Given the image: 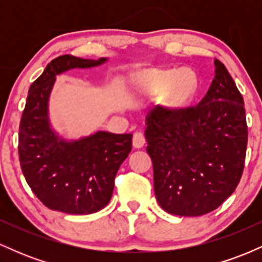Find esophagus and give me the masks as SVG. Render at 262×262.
Returning a JSON list of instances; mask_svg holds the SVG:
<instances>
[{"mask_svg":"<svg viewBox=\"0 0 262 262\" xmlns=\"http://www.w3.org/2000/svg\"><path fill=\"white\" fill-rule=\"evenodd\" d=\"M145 135H144L141 132H135L133 135V146L137 149L143 148L145 145Z\"/></svg>","mask_w":262,"mask_h":262,"instance_id":"obj_1","label":"esophagus"}]
</instances>
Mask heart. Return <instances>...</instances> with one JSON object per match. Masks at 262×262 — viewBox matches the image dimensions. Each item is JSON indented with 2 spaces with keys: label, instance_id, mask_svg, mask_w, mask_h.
I'll return each instance as SVG.
<instances>
[{
  "label": "heart",
  "instance_id": "heart-1",
  "mask_svg": "<svg viewBox=\"0 0 262 262\" xmlns=\"http://www.w3.org/2000/svg\"><path fill=\"white\" fill-rule=\"evenodd\" d=\"M148 85L155 92H166V103L171 108H182L193 97L197 90V77L193 71L183 69L179 73L154 71L148 76Z\"/></svg>",
  "mask_w": 262,
  "mask_h": 262
}]
</instances>
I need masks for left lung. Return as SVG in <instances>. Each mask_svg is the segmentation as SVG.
Returning a JSON list of instances; mask_svg holds the SVG:
<instances>
[{
  "instance_id": "left-lung-1",
  "label": "left lung",
  "mask_w": 262,
  "mask_h": 262,
  "mask_svg": "<svg viewBox=\"0 0 262 262\" xmlns=\"http://www.w3.org/2000/svg\"><path fill=\"white\" fill-rule=\"evenodd\" d=\"M196 106H158L146 116V151L154 191L170 214L197 217L217 209L244 171L248 125L242 93L223 62Z\"/></svg>"
}]
</instances>
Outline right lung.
<instances>
[{
  "label": "right lung",
  "mask_w": 262,
  "mask_h": 262,
  "mask_svg": "<svg viewBox=\"0 0 262 262\" xmlns=\"http://www.w3.org/2000/svg\"><path fill=\"white\" fill-rule=\"evenodd\" d=\"M100 60L61 55L52 60L29 87L19 123L18 154L26 181L48 208L91 214L110 203L114 179L132 150V134L97 132L66 141L50 128L48 102L56 75L93 68Z\"/></svg>",
  "instance_id": "add662e5"
}]
</instances>
